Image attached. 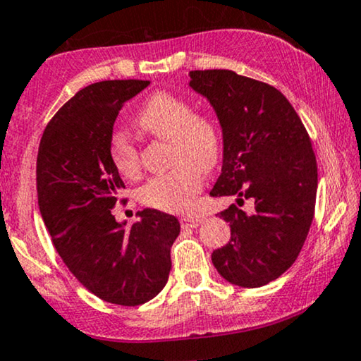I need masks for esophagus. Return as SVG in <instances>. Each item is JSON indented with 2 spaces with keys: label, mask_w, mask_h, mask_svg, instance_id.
Instances as JSON below:
<instances>
[{
  "label": "esophagus",
  "mask_w": 361,
  "mask_h": 361,
  "mask_svg": "<svg viewBox=\"0 0 361 361\" xmlns=\"http://www.w3.org/2000/svg\"><path fill=\"white\" fill-rule=\"evenodd\" d=\"M202 222H204V217H200V215H183L180 219V224L183 229H193V227L200 226Z\"/></svg>",
  "instance_id": "1"
}]
</instances>
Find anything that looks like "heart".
Instances as JSON below:
<instances>
[{
    "label": "heart",
    "instance_id": "1",
    "mask_svg": "<svg viewBox=\"0 0 361 361\" xmlns=\"http://www.w3.org/2000/svg\"><path fill=\"white\" fill-rule=\"evenodd\" d=\"M140 128L171 142V171L157 175L139 190L140 204L163 212H185L204 185V171L221 156V128L212 117L195 114L192 103L168 91H157L137 114ZM109 154L122 176L140 175V151L126 132L110 137Z\"/></svg>",
    "mask_w": 361,
    "mask_h": 361
}]
</instances>
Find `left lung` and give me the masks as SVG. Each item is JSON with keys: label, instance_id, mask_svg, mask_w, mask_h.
<instances>
[{"label": "left lung", "instance_id": "obj_1", "mask_svg": "<svg viewBox=\"0 0 361 361\" xmlns=\"http://www.w3.org/2000/svg\"><path fill=\"white\" fill-rule=\"evenodd\" d=\"M190 78L222 126V173L210 197L255 202L252 214L235 204L219 214L231 224V241L212 252V263L231 283L263 287L295 263L309 234L317 192L312 142L271 85L229 69L190 71Z\"/></svg>", "mask_w": 361, "mask_h": 361}]
</instances>
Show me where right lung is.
<instances>
[{
  "label": "right lung",
  "mask_w": 361,
  "mask_h": 361,
  "mask_svg": "<svg viewBox=\"0 0 361 361\" xmlns=\"http://www.w3.org/2000/svg\"><path fill=\"white\" fill-rule=\"evenodd\" d=\"M149 81H100L78 91L45 127L37 154V195L47 233L78 281L110 304L135 305L156 297L171 271L175 215L146 209L126 227L114 207L126 188L109 144L123 103Z\"/></svg>",
  "instance_id": "right-lung-1"
}]
</instances>
